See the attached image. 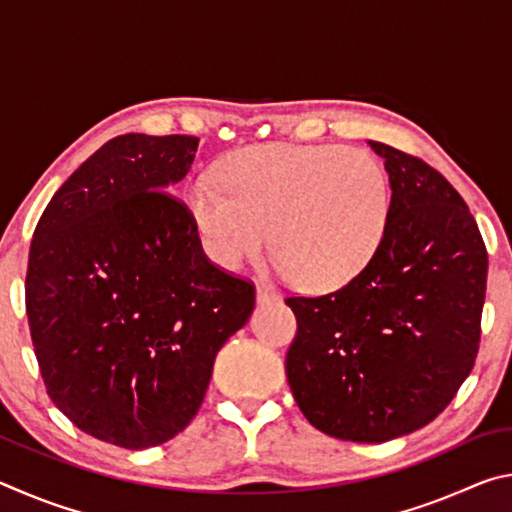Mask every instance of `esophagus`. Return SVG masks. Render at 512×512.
<instances>
[{"instance_id":"esophagus-1","label":"esophagus","mask_w":512,"mask_h":512,"mask_svg":"<svg viewBox=\"0 0 512 512\" xmlns=\"http://www.w3.org/2000/svg\"><path fill=\"white\" fill-rule=\"evenodd\" d=\"M277 300V291L273 287H266V284H259L257 287V302H273Z\"/></svg>"}]
</instances>
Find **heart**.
Listing matches in <instances>:
<instances>
[{"label":"heart","mask_w":512,"mask_h":512,"mask_svg":"<svg viewBox=\"0 0 512 512\" xmlns=\"http://www.w3.org/2000/svg\"><path fill=\"white\" fill-rule=\"evenodd\" d=\"M223 185L194 178L187 212L205 255L225 271L275 244L277 268L311 291L363 273L384 241L391 183L381 162L341 144H262L221 164Z\"/></svg>","instance_id":"obj_1"}]
</instances>
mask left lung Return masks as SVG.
Here are the masks:
<instances>
[{
  "mask_svg": "<svg viewBox=\"0 0 512 512\" xmlns=\"http://www.w3.org/2000/svg\"><path fill=\"white\" fill-rule=\"evenodd\" d=\"M384 158L391 216L377 255L325 296H289L298 332L287 379L327 436L386 443L429 424L474 368L488 250L470 207L427 162Z\"/></svg>",
  "mask_w": 512,
  "mask_h": 512,
  "instance_id": "obj_1",
  "label": "left lung"
}]
</instances>
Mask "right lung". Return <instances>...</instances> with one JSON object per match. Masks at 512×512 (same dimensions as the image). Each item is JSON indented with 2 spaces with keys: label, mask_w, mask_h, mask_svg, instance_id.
Segmentation results:
<instances>
[{
  "label": "right lung",
  "mask_w": 512,
  "mask_h": 512,
  "mask_svg": "<svg viewBox=\"0 0 512 512\" xmlns=\"http://www.w3.org/2000/svg\"><path fill=\"white\" fill-rule=\"evenodd\" d=\"M198 137L119 135L51 198L27 268L47 395L81 431L146 449L203 404L216 352L248 323L255 284L212 264L169 194Z\"/></svg>",
  "instance_id": "add662e5"
}]
</instances>
